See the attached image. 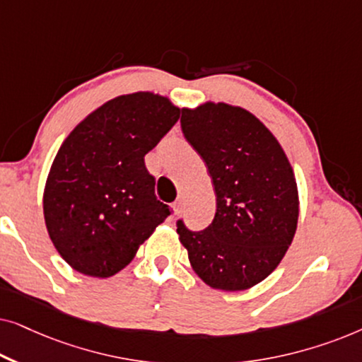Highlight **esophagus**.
Listing matches in <instances>:
<instances>
[{"mask_svg":"<svg viewBox=\"0 0 362 362\" xmlns=\"http://www.w3.org/2000/svg\"><path fill=\"white\" fill-rule=\"evenodd\" d=\"M181 211H182V202L176 201L175 204H173V212H175V214L177 216V214H181Z\"/></svg>","mask_w":362,"mask_h":362,"instance_id":"obj_1","label":"esophagus"}]
</instances>
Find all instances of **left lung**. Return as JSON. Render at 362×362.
I'll return each mask as SVG.
<instances>
[{
	"mask_svg": "<svg viewBox=\"0 0 362 362\" xmlns=\"http://www.w3.org/2000/svg\"><path fill=\"white\" fill-rule=\"evenodd\" d=\"M181 128L204 161L217 206L202 232L177 222L191 269L211 288H252L293 240L300 214L293 168L274 133L242 107L204 102L182 108Z\"/></svg>",
	"mask_w": 362,
	"mask_h": 362,
	"instance_id": "1",
	"label": "left lung"
}]
</instances>
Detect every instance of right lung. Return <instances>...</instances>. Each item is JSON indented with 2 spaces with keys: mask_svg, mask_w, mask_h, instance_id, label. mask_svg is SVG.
<instances>
[{
  "mask_svg": "<svg viewBox=\"0 0 362 362\" xmlns=\"http://www.w3.org/2000/svg\"><path fill=\"white\" fill-rule=\"evenodd\" d=\"M180 115L160 93H127L88 113L64 140L44 186V221L78 274H118L171 214L156 199L145 155Z\"/></svg>",
  "mask_w": 362,
  "mask_h": 362,
  "instance_id": "right-lung-1",
  "label": "right lung"
}]
</instances>
